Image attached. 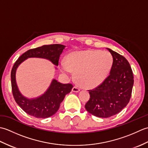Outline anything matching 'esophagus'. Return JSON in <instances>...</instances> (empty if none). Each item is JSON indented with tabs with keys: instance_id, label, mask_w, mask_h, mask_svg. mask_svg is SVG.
I'll return each instance as SVG.
<instances>
[{
	"instance_id": "obj_1",
	"label": "esophagus",
	"mask_w": 148,
	"mask_h": 148,
	"mask_svg": "<svg viewBox=\"0 0 148 148\" xmlns=\"http://www.w3.org/2000/svg\"><path fill=\"white\" fill-rule=\"evenodd\" d=\"M72 91L73 92H76V93H77V92H79V91H80V89L79 88H78L77 86H74L73 88H72Z\"/></svg>"
}]
</instances>
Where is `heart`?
<instances>
[{
	"mask_svg": "<svg viewBox=\"0 0 148 148\" xmlns=\"http://www.w3.org/2000/svg\"><path fill=\"white\" fill-rule=\"evenodd\" d=\"M113 62V56L109 51L89 49L69 54L66 62H60V69L65 75L74 72L75 79L79 85L92 88L107 79Z\"/></svg>",
	"mask_w": 148,
	"mask_h": 148,
	"instance_id": "1",
	"label": "heart"
}]
</instances>
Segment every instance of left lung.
Returning a JSON list of instances; mask_svg holds the SVG:
<instances>
[{"mask_svg": "<svg viewBox=\"0 0 148 148\" xmlns=\"http://www.w3.org/2000/svg\"><path fill=\"white\" fill-rule=\"evenodd\" d=\"M113 56L109 76L99 86L88 90L90 99L86 111L99 118H109L118 114L129 102L134 85L130 64L124 56L107 48Z\"/></svg>", "mask_w": 148, "mask_h": 148, "instance_id": "obj_1", "label": "left lung"}]
</instances>
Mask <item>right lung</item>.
<instances>
[{
	"instance_id": "right-lung-1",
	"label": "right lung",
	"mask_w": 148,
	"mask_h": 148,
	"mask_svg": "<svg viewBox=\"0 0 148 148\" xmlns=\"http://www.w3.org/2000/svg\"><path fill=\"white\" fill-rule=\"evenodd\" d=\"M65 48V46L58 44L44 45L28 50L14 63L11 74L12 95L18 105L28 114L37 118H47L55 114L65 95L71 92L73 85L72 84H62L53 79L48 90L42 95L36 98L28 99L22 95L18 89L16 81L17 68L29 58H45L58 66L60 56Z\"/></svg>"
}]
</instances>
